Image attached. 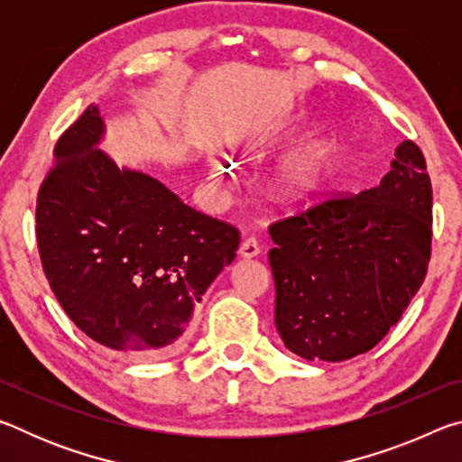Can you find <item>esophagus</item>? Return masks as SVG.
Instances as JSON below:
<instances>
[{"label": "esophagus", "instance_id": "34e87169", "mask_svg": "<svg viewBox=\"0 0 462 462\" xmlns=\"http://www.w3.org/2000/svg\"><path fill=\"white\" fill-rule=\"evenodd\" d=\"M238 253H240L242 259H254V256H259V254H261L259 240H256V238H246V240L240 245Z\"/></svg>", "mask_w": 462, "mask_h": 462}]
</instances>
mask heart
<instances>
[{
  "instance_id": "obj_1",
  "label": "heart",
  "mask_w": 462,
  "mask_h": 462,
  "mask_svg": "<svg viewBox=\"0 0 462 462\" xmlns=\"http://www.w3.org/2000/svg\"><path fill=\"white\" fill-rule=\"evenodd\" d=\"M306 126L308 124L300 118L271 122L267 126H261L240 146L245 152L261 156L277 144L300 136ZM342 161L344 151L338 140L332 136H311L279 161L271 177V191L279 201L291 203V206L314 203L330 189ZM212 169L217 177L228 175L226 171L228 162L222 156H214Z\"/></svg>"
}]
</instances>
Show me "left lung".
Masks as SVG:
<instances>
[{
    "mask_svg": "<svg viewBox=\"0 0 462 462\" xmlns=\"http://www.w3.org/2000/svg\"><path fill=\"white\" fill-rule=\"evenodd\" d=\"M275 326L308 361L371 350L424 283L432 245V183L405 140L373 189L332 198L269 226Z\"/></svg>",
    "mask_w": 462,
    "mask_h": 462,
    "instance_id": "8db88e82",
    "label": "left lung"
}]
</instances>
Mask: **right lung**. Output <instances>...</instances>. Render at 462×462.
I'll list each match as a JSON object with an SVG mask.
<instances>
[{
	"mask_svg": "<svg viewBox=\"0 0 462 462\" xmlns=\"http://www.w3.org/2000/svg\"><path fill=\"white\" fill-rule=\"evenodd\" d=\"M89 106L54 146L36 201V240L54 297L81 332L134 358L183 348L193 310L234 261L240 232L159 179L99 151Z\"/></svg>",
	"mask_w": 462,
	"mask_h": 462,
	"instance_id": "right-lung-1",
	"label": "right lung"
}]
</instances>
